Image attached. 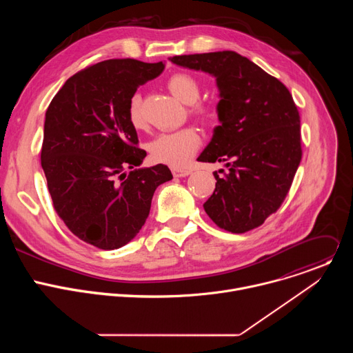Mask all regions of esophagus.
<instances>
[{
    "label": "esophagus",
    "instance_id": "1",
    "mask_svg": "<svg viewBox=\"0 0 353 353\" xmlns=\"http://www.w3.org/2000/svg\"><path fill=\"white\" fill-rule=\"evenodd\" d=\"M172 173H173L174 177H185V176H188L191 172L187 170V169H177V168H174V169H172Z\"/></svg>",
    "mask_w": 353,
    "mask_h": 353
}]
</instances>
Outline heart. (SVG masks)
<instances>
[{
  "label": "heart",
  "instance_id": "heart-1",
  "mask_svg": "<svg viewBox=\"0 0 353 353\" xmlns=\"http://www.w3.org/2000/svg\"><path fill=\"white\" fill-rule=\"evenodd\" d=\"M168 86L172 94L185 105H194L201 94V88L198 81L188 74L173 75L168 81ZM194 113L204 117L210 116V110L203 105L195 106ZM128 119L135 128H141L143 125L139 94H134L130 100ZM199 143H201V138L198 131L195 128L187 127L173 132L159 134L157 138H154L149 142L148 149H149L150 158H152L155 162L165 163L172 168H184L195 155L196 149L199 148Z\"/></svg>",
  "mask_w": 353,
  "mask_h": 353
}]
</instances>
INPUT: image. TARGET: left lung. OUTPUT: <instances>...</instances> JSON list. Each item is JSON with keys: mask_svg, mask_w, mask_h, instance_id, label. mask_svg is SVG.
<instances>
[{"mask_svg": "<svg viewBox=\"0 0 353 353\" xmlns=\"http://www.w3.org/2000/svg\"><path fill=\"white\" fill-rule=\"evenodd\" d=\"M215 78L219 125L198 157L223 163L204 210L222 229L244 233L264 223L290 188L301 159L300 117L288 88L253 61L216 52L169 59Z\"/></svg>", "mask_w": 353, "mask_h": 353, "instance_id": "8db88e82", "label": "left lung"}]
</instances>
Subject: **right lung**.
I'll return each mask as SVG.
<instances>
[{
  "label": "right lung",
  "mask_w": 353,
  "mask_h": 353,
  "mask_svg": "<svg viewBox=\"0 0 353 353\" xmlns=\"http://www.w3.org/2000/svg\"><path fill=\"white\" fill-rule=\"evenodd\" d=\"M163 70L162 61L97 63L71 77L46 112L40 161L54 210L77 237L97 248L130 243L158 185L173 179L162 163L138 169L146 152L137 146L128 119L137 89Z\"/></svg>",
  "instance_id": "add662e5"
}]
</instances>
